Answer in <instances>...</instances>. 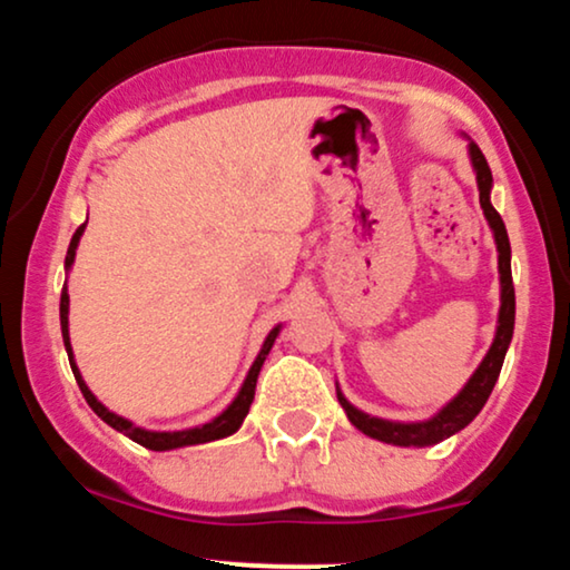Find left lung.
Here are the masks:
<instances>
[{
  "mask_svg": "<svg viewBox=\"0 0 570 570\" xmlns=\"http://www.w3.org/2000/svg\"><path fill=\"white\" fill-rule=\"evenodd\" d=\"M469 158H472L474 174H476V187H480V206L485 212V219L493 230L495 248H499V273H501V311H499V326H495V337L485 358L480 362V367L474 370V375L469 377V383L458 391V396L450 399L444 407L436 412L429 421L417 423H396V421H383V417H372L367 412L356 410L353 404L340 394L337 389V402L343 404L348 421L356 426L362 434L372 436V440H381L385 444H399V448H429L448 436L458 434L461 429H466L469 423L480 415V410L485 407L490 391H493L495 381H499L503 356H507L509 343H512L514 332V284H512V248H509V235L503 227L501 214L495 212L493 203H490V187H493V174L482 155V149L474 141H469Z\"/></svg>",
  "mask_w": 570,
  "mask_h": 570,
  "instance_id": "8db88e82",
  "label": "left lung"
}]
</instances>
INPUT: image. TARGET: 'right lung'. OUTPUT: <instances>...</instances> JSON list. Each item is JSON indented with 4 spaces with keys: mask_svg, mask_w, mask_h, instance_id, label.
Here are the masks:
<instances>
[{
    "mask_svg": "<svg viewBox=\"0 0 570 570\" xmlns=\"http://www.w3.org/2000/svg\"><path fill=\"white\" fill-rule=\"evenodd\" d=\"M85 225H88V222H82V225L77 227V233L71 235V244H69V252H67V263H63V267H67V271L71 267V263H75V254H77V246H80ZM278 332H281V324L273 326L271 335L265 337L263 348H259L257 358H254V364H252V370H248L244 385H240L238 396H235L233 402L227 404V410H222L219 415L214 417V421L203 423V426H195V429H185V431H147V429H141V426H136V423H130L128 417L109 412L94 396V391H90L88 385H85L80 370H77V364H75V353H71V343H69V292H67V284H63V292H61V335H63V345H67V353H69L71 372H75V381H77V385H80L85 402L90 404V410H94L104 423H109V426H112L115 431H120V434H126L128 440L139 442L141 448H147V450L189 448V444L225 440V436L235 434V431L240 429V423H244V417L248 415V407H252L254 389H257V375H259V370H263V364H265L267 353H271V348H273V343H276Z\"/></svg>",
    "mask_w": 570,
    "mask_h": 570,
    "instance_id": "right-lung-1",
    "label": "right lung"
}]
</instances>
